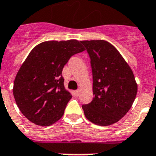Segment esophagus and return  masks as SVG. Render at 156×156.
<instances>
[{
    "mask_svg": "<svg viewBox=\"0 0 156 156\" xmlns=\"http://www.w3.org/2000/svg\"><path fill=\"white\" fill-rule=\"evenodd\" d=\"M79 93H80L79 89H78V90H75V91H74V94L76 95V96H78V95H79Z\"/></svg>",
    "mask_w": 156,
    "mask_h": 156,
    "instance_id": "34e87169",
    "label": "esophagus"
}]
</instances>
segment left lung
I'll return each instance as SVG.
<instances>
[{"mask_svg":"<svg viewBox=\"0 0 156 156\" xmlns=\"http://www.w3.org/2000/svg\"><path fill=\"white\" fill-rule=\"evenodd\" d=\"M90 57L93 99L82 105L86 119L106 126L119 122L132 107L137 84L132 69L117 48L104 40L81 41Z\"/></svg>","mask_w":156,"mask_h":156,"instance_id":"left-lung-1","label":"left lung"}]
</instances>
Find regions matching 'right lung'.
Masks as SVG:
<instances>
[{
    "label": "right lung",
    "instance_id": "obj_1",
    "mask_svg": "<svg viewBox=\"0 0 156 156\" xmlns=\"http://www.w3.org/2000/svg\"><path fill=\"white\" fill-rule=\"evenodd\" d=\"M85 50L74 39L44 41L31 50L13 86L16 104L29 121L48 126L61 119L71 98L64 87L62 70L73 55Z\"/></svg>",
    "mask_w": 156,
    "mask_h": 156
}]
</instances>
